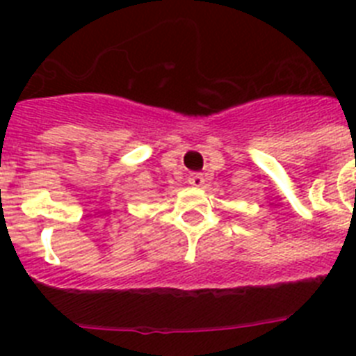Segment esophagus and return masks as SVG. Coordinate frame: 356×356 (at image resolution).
<instances>
[{"mask_svg":"<svg viewBox=\"0 0 356 356\" xmlns=\"http://www.w3.org/2000/svg\"><path fill=\"white\" fill-rule=\"evenodd\" d=\"M188 184L197 188L203 187V185H205V176L201 175V172H191V175H188Z\"/></svg>","mask_w":356,"mask_h":356,"instance_id":"esophagus-1","label":"esophagus"}]
</instances>
